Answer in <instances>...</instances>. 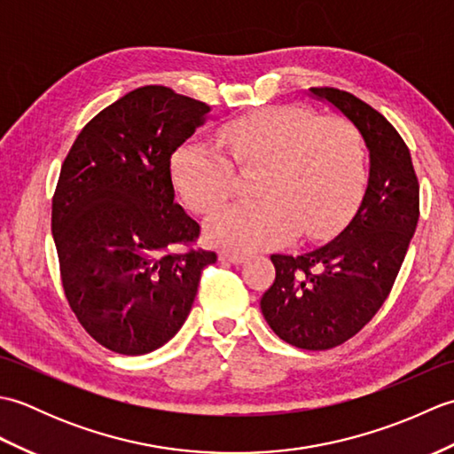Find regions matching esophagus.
Returning a JSON list of instances; mask_svg holds the SVG:
<instances>
[{"instance_id":"1","label":"esophagus","mask_w":454,"mask_h":454,"mask_svg":"<svg viewBox=\"0 0 454 454\" xmlns=\"http://www.w3.org/2000/svg\"><path fill=\"white\" fill-rule=\"evenodd\" d=\"M222 259H224V262L238 265V263H244L247 255L242 254V252H234V249H224V252H222Z\"/></svg>"}]
</instances>
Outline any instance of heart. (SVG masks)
Here are the masks:
<instances>
[{
	"label": "heart",
	"instance_id": "b5f03b06",
	"mask_svg": "<svg viewBox=\"0 0 454 454\" xmlns=\"http://www.w3.org/2000/svg\"><path fill=\"white\" fill-rule=\"evenodd\" d=\"M218 142L238 168H262V197L220 210L210 236L230 247L254 252L332 228L359 199L366 161L359 132L343 117H320L302 105H277L226 122ZM173 181L200 215L224 205L236 171L224 153L191 140L173 156Z\"/></svg>",
	"mask_w": 454,
	"mask_h": 454
}]
</instances>
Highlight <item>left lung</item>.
<instances>
[{
	"mask_svg": "<svg viewBox=\"0 0 454 454\" xmlns=\"http://www.w3.org/2000/svg\"><path fill=\"white\" fill-rule=\"evenodd\" d=\"M310 91L361 132L369 185L349 226L330 244L302 255H271L275 281L262 312L283 341L324 351L359 333L388 298L418 226L419 183L406 142L379 111L349 91Z\"/></svg>",
	"mask_w": 454,
	"mask_h": 454,
	"instance_id": "obj_1",
	"label": "left lung"
}]
</instances>
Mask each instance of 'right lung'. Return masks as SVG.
<instances>
[{
    "instance_id": "obj_1",
    "label": "right lung",
    "mask_w": 454,
    "mask_h": 454,
    "mask_svg": "<svg viewBox=\"0 0 454 454\" xmlns=\"http://www.w3.org/2000/svg\"><path fill=\"white\" fill-rule=\"evenodd\" d=\"M210 107L163 85L124 95L85 124L52 197V236L72 312L121 355L158 349L185 324L202 269L200 226L176 202L171 156Z\"/></svg>"
}]
</instances>
